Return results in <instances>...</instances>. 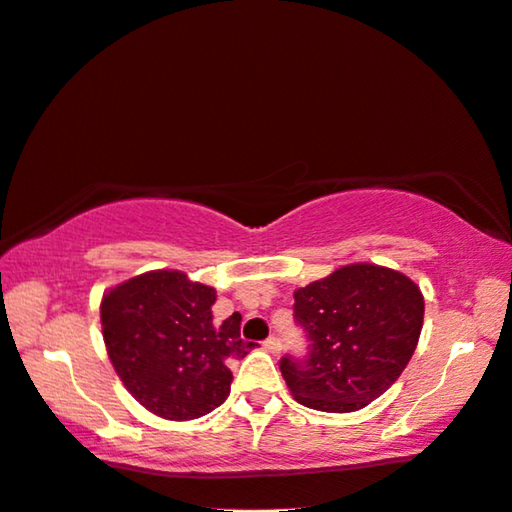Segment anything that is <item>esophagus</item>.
I'll return each instance as SVG.
<instances>
[{
	"label": "esophagus",
	"instance_id": "obj_1",
	"mask_svg": "<svg viewBox=\"0 0 512 512\" xmlns=\"http://www.w3.org/2000/svg\"><path fill=\"white\" fill-rule=\"evenodd\" d=\"M264 349L269 354H280V340L276 338V335H271V338L264 340Z\"/></svg>",
	"mask_w": 512,
	"mask_h": 512
}]
</instances>
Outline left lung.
<instances>
[{
  "mask_svg": "<svg viewBox=\"0 0 512 512\" xmlns=\"http://www.w3.org/2000/svg\"><path fill=\"white\" fill-rule=\"evenodd\" d=\"M425 301L400 271L347 264L294 292V319L308 335V356H285L280 372L294 400L349 414L386 393L423 329Z\"/></svg>",
  "mask_w": 512,
  "mask_h": 512,
  "instance_id": "left-lung-1",
  "label": "left lung"
}]
</instances>
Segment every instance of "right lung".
Wrapping results in <instances>:
<instances>
[{
  "label": "right lung",
  "instance_id": "right-lung-1",
  "mask_svg": "<svg viewBox=\"0 0 512 512\" xmlns=\"http://www.w3.org/2000/svg\"><path fill=\"white\" fill-rule=\"evenodd\" d=\"M216 289L181 271H149L101 301L103 340L119 379L151 414L193 421L230 395V363L255 345L241 340V315L213 324Z\"/></svg>",
  "mask_w": 512,
  "mask_h": 512
}]
</instances>
